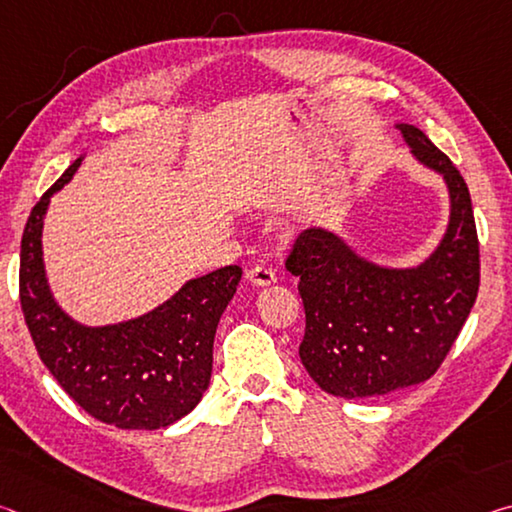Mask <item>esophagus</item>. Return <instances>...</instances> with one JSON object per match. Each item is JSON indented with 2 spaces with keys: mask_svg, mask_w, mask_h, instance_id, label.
<instances>
[{
  "mask_svg": "<svg viewBox=\"0 0 512 512\" xmlns=\"http://www.w3.org/2000/svg\"><path fill=\"white\" fill-rule=\"evenodd\" d=\"M246 277L253 284H259V287H268V284H273L277 280L275 271L268 264H255L253 268H248Z\"/></svg>",
  "mask_w": 512,
  "mask_h": 512,
  "instance_id": "1",
  "label": "esophagus"
}]
</instances>
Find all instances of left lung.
<instances>
[{"label":"left lung","instance_id":"1","mask_svg":"<svg viewBox=\"0 0 512 512\" xmlns=\"http://www.w3.org/2000/svg\"><path fill=\"white\" fill-rule=\"evenodd\" d=\"M400 131L420 162L443 173L452 196L436 253L418 268H381L332 232L309 228L287 257L305 305L302 366L323 391L348 400L436 375L479 293V237L461 171L420 128L400 124Z\"/></svg>","mask_w":512,"mask_h":512}]
</instances>
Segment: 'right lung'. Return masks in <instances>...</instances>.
Masks as SVG:
<instances>
[{
	"mask_svg": "<svg viewBox=\"0 0 512 512\" xmlns=\"http://www.w3.org/2000/svg\"><path fill=\"white\" fill-rule=\"evenodd\" d=\"M81 158L51 185L24 225L20 307L40 359L85 413L117 429L169 427L194 409L212 377L216 325L241 280L223 266L189 280L176 296L121 325L83 327L51 298L42 266V219Z\"/></svg>",
	"mask_w": 512,
	"mask_h": 512,
	"instance_id": "1",
	"label": "right lung"
}]
</instances>
